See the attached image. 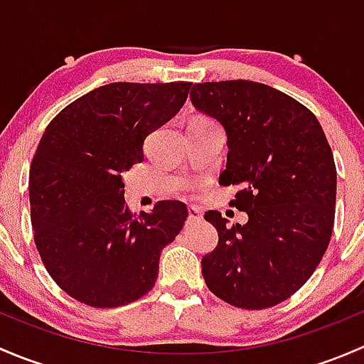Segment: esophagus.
Returning a JSON list of instances; mask_svg holds the SVG:
<instances>
[{
    "instance_id": "34e87169",
    "label": "esophagus",
    "mask_w": 364,
    "mask_h": 364,
    "mask_svg": "<svg viewBox=\"0 0 364 364\" xmlns=\"http://www.w3.org/2000/svg\"><path fill=\"white\" fill-rule=\"evenodd\" d=\"M203 218V215H200V211L197 208H188V218H186V223H196L199 222V220Z\"/></svg>"
}]
</instances>
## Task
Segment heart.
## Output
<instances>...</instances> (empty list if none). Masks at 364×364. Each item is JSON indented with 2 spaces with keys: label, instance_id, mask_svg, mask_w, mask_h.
<instances>
[{
  "label": "heart",
  "instance_id": "1",
  "mask_svg": "<svg viewBox=\"0 0 364 364\" xmlns=\"http://www.w3.org/2000/svg\"><path fill=\"white\" fill-rule=\"evenodd\" d=\"M199 123H211V121H208V119H199V121H197V123H193V124H199Z\"/></svg>",
  "mask_w": 364,
  "mask_h": 364
}]
</instances>
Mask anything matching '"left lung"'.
<instances>
[{
    "instance_id": "1",
    "label": "left lung",
    "mask_w": 364,
    "mask_h": 364,
    "mask_svg": "<svg viewBox=\"0 0 364 364\" xmlns=\"http://www.w3.org/2000/svg\"><path fill=\"white\" fill-rule=\"evenodd\" d=\"M190 100L225 128L220 185L240 186L229 205L248 215L245 225H229L220 211L204 215L218 232L203 257L205 285L232 306H274L306 284L328 250L336 204L331 146L310 109L266 84L200 82Z\"/></svg>"
}]
</instances>
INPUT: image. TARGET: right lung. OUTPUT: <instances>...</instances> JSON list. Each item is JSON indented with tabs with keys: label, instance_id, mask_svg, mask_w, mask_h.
<instances>
[{
	"label": "right lung",
	"instance_id": "obj_1",
	"mask_svg": "<svg viewBox=\"0 0 364 364\" xmlns=\"http://www.w3.org/2000/svg\"><path fill=\"white\" fill-rule=\"evenodd\" d=\"M192 82H112L67 105L43 132L29 168L35 245L47 273L73 299L116 308L146 296L160 253L188 216L179 200L134 215L123 172L144 141L185 105Z\"/></svg>",
	"mask_w": 364,
	"mask_h": 364
}]
</instances>
